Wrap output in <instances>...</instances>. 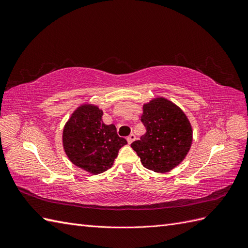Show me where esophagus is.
<instances>
[{"instance_id": "obj_1", "label": "esophagus", "mask_w": 248, "mask_h": 248, "mask_svg": "<svg viewBox=\"0 0 248 248\" xmlns=\"http://www.w3.org/2000/svg\"><path fill=\"white\" fill-rule=\"evenodd\" d=\"M136 140V136H134L133 133H131L129 137H127V141H128V144H131V142Z\"/></svg>"}]
</instances>
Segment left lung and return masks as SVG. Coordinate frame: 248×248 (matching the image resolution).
<instances>
[{"label": "left lung", "instance_id": "1", "mask_svg": "<svg viewBox=\"0 0 248 248\" xmlns=\"http://www.w3.org/2000/svg\"><path fill=\"white\" fill-rule=\"evenodd\" d=\"M140 121L147 132L131 148L146 169L167 172L181 163L192 142V128L183 110L159 97L142 107Z\"/></svg>", "mask_w": 248, "mask_h": 248}]
</instances>
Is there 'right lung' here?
<instances>
[{"label": "right lung", "instance_id": "1", "mask_svg": "<svg viewBox=\"0 0 248 248\" xmlns=\"http://www.w3.org/2000/svg\"><path fill=\"white\" fill-rule=\"evenodd\" d=\"M103 112L93 104H82L73 111L63 130V147L77 167L97 175L110 169L119 150L127 144L114 124L106 125Z\"/></svg>", "mask_w": 248, "mask_h": 248}]
</instances>
